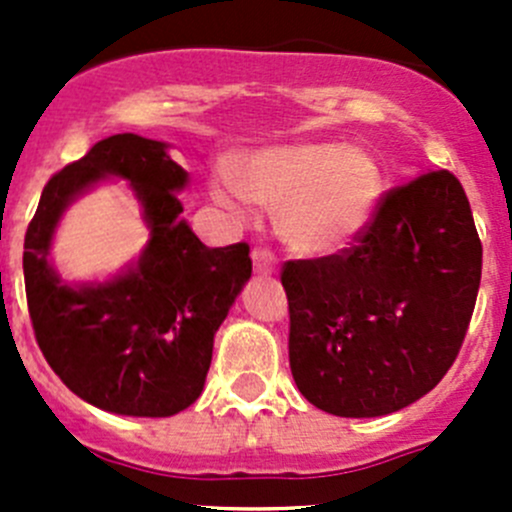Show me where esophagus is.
<instances>
[{
  "label": "esophagus",
  "mask_w": 512,
  "mask_h": 512,
  "mask_svg": "<svg viewBox=\"0 0 512 512\" xmlns=\"http://www.w3.org/2000/svg\"><path fill=\"white\" fill-rule=\"evenodd\" d=\"M252 265H255L257 275H272L277 270V257L270 247L257 245L252 247Z\"/></svg>",
  "instance_id": "34e87169"
}]
</instances>
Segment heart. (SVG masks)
Masks as SVG:
<instances>
[{
	"mask_svg": "<svg viewBox=\"0 0 512 512\" xmlns=\"http://www.w3.org/2000/svg\"><path fill=\"white\" fill-rule=\"evenodd\" d=\"M384 193L374 156L337 143H299L262 151L237 168L220 170L213 198L235 218H247V198L277 210V232L302 255H329L369 225Z\"/></svg>",
	"mask_w": 512,
	"mask_h": 512,
	"instance_id": "heart-1",
	"label": "heart"
}]
</instances>
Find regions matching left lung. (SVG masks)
<instances>
[{"mask_svg":"<svg viewBox=\"0 0 512 512\" xmlns=\"http://www.w3.org/2000/svg\"><path fill=\"white\" fill-rule=\"evenodd\" d=\"M480 267L471 203L451 170L386 190L344 250L285 262L289 366L304 399L371 418L428 394L461 352Z\"/></svg>","mask_w":512,"mask_h":512,"instance_id":"8db88e82","label":"left lung"}]
</instances>
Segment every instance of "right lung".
Segmentation results:
<instances>
[{
	"mask_svg": "<svg viewBox=\"0 0 512 512\" xmlns=\"http://www.w3.org/2000/svg\"><path fill=\"white\" fill-rule=\"evenodd\" d=\"M165 143L118 133L49 178L24 237V287L41 354L89 404L123 416L163 418L200 396L213 337L252 275L250 245L205 247L185 220L178 190L188 173ZM106 174L128 177L152 242L139 265L106 286L69 288L48 247L63 208Z\"/></svg>",
	"mask_w": 512,
	"mask_h": 512,
	"instance_id": "1",
	"label": "right lung"
}]
</instances>
